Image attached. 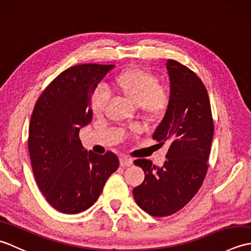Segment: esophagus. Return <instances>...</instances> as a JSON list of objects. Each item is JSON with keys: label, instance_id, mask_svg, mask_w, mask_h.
<instances>
[{"label": "esophagus", "instance_id": "34e87169", "mask_svg": "<svg viewBox=\"0 0 251 251\" xmlns=\"http://www.w3.org/2000/svg\"><path fill=\"white\" fill-rule=\"evenodd\" d=\"M132 164V159L127 156H122L120 159V165L122 167H128Z\"/></svg>", "mask_w": 251, "mask_h": 251}]
</instances>
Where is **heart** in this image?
Instances as JSON below:
<instances>
[{
	"mask_svg": "<svg viewBox=\"0 0 251 251\" xmlns=\"http://www.w3.org/2000/svg\"><path fill=\"white\" fill-rule=\"evenodd\" d=\"M113 88L117 93L138 103L140 110L151 117H159L170 104L168 90L158 84L153 73L139 68H129L114 77ZM109 97L100 89L95 90L90 98V110L96 116L102 115Z\"/></svg>",
	"mask_w": 251,
	"mask_h": 251,
	"instance_id": "heart-1",
	"label": "heart"
}]
</instances>
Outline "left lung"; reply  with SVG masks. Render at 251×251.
I'll return each mask as SVG.
<instances>
[{
  "label": "left lung",
  "mask_w": 251,
  "mask_h": 251,
  "mask_svg": "<svg viewBox=\"0 0 251 251\" xmlns=\"http://www.w3.org/2000/svg\"><path fill=\"white\" fill-rule=\"evenodd\" d=\"M170 104L152 136L169 145L166 161L156 167L146 158L134 162L145 172L132 191L142 210L153 217L175 214L188 204L202 184L208 169L214 121L209 97L201 78L180 62L168 59Z\"/></svg>",
  "instance_id": "obj_1"
}]
</instances>
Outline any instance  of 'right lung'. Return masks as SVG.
<instances>
[{"label": "right lung", "mask_w": 251, "mask_h": 251, "mask_svg": "<svg viewBox=\"0 0 251 251\" xmlns=\"http://www.w3.org/2000/svg\"><path fill=\"white\" fill-rule=\"evenodd\" d=\"M113 65L85 63L61 72L34 105L28 148L34 178L46 201L62 214L88 209L119 168L112 152L85 150L79 130L90 123V98Z\"/></svg>", "instance_id": "1"}]
</instances>
